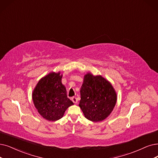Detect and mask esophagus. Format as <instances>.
Wrapping results in <instances>:
<instances>
[{"label": "esophagus", "instance_id": "esophagus-1", "mask_svg": "<svg viewBox=\"0 0 158 158\" xmlns=\"http://www.w3.org/2000/svg\"><path fill=\"white\" fill-rule=\"evenodd\" d=\"M71 100H72V101H73V102L74 104H77V103L78 102V99H77V97H73L71 98Z\"/></svg>", "mask_w": 158, "mask_h": 158}]
</instances>
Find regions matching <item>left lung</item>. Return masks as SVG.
I'll return each instance as SVG.
<instances>
[{
	"label": "left lung",
	"instance_id": "obj_1",
	"mask_svg": "<svg viewBox=\"0 0 158 158\" xmlns=\"http://www.w3.org/2000/svg\"><path fill=\"white\" fill-rule=\"evenodd\" d=\"M79 106L86 118L100 122L108 117L116 104L117 93L109 81L89 73L80 89Z\"/></svg>",
	"mask_w": 158,
	"mask_h": 158
}]
</instances>
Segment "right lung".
Masks as SVG:
<instances>
[{"label": "right lung", "instance_id": "add662e5", "mask_svg": "<svg viewBox=\"0 0 158 158\" xmlns=\"http://www.w3.org/2000/svg\"><path fill=\"white\" fill-rule=\"evenodd\" d=\"M60 73L52 72L42 78L32 93V99L40 114L49 121L63 117L69 106L73 105L67 98L65 87L61 83Z\"/></svg>", "mask_w": 158, "mask_h": 158}]
</instances>
